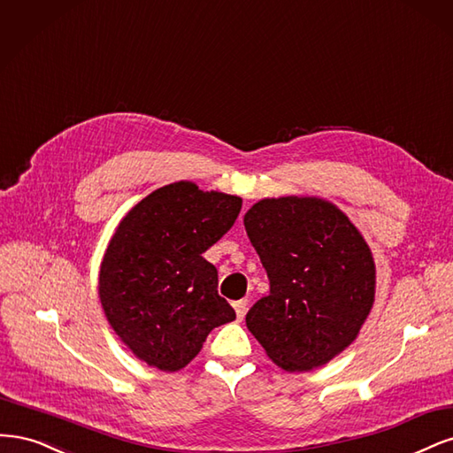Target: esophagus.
<instances>
[{
    "mask_svg": "<svg viewBox=\"0 0 453 453\" xmlns=\"http://www.w3.org/2000/svg\"><path fill=\"white\" fill-rule=\"evenodd\" d=\"M233 309H235L237 319H242V318H244V314H246V309H248V301H246V299L235 301V303H233Z\"/></svg>",
    "mask_w": 453,
    "mask_h": 453,
    "instance_id": "obj_1",
    "label": "esophagus"
}]
</instances>
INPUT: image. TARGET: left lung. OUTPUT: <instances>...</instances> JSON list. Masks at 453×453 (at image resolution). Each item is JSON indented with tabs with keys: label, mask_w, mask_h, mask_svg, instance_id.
Returning <instances> with one entry per match:
<instances>
[{
	"label": "left lung",
	"mask_w": 453,
	"mask_h": 453,
	"mask_svg": "<svg viewBox=\"0 0 453 453\" xmlns=\"http://www.w3.org/2000/svg\"><path fill=\"white\" fill-rule=\"evenodd\" d=\"M244 227L271 284L246 327L284 371L322 367L356 341L374 304L367 241L337 205L304 196L257 201Z\"/></svg>",
	"instance_id": "8db88e82"
}]
</instances>
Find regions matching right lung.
I'll use <instances>...</instances> for the list:
<instances>
[{"label":"right lung","mask_w":453,"mask_h":453,"mask_svg":"<svg viewBox=\"0 0 453 453\" xmlns=\"http://www.w3.org/2000/svg\"><path fill=\"white\" fill-rule=\"evenodd\" d=\"M242 199L180 180L141 199L116 227L99 269L109 326L134 356L165 372L184 369L207 334L235 319L201 254L235 224Z\"/></svg>","instance_id":"1"}]
</instances>
